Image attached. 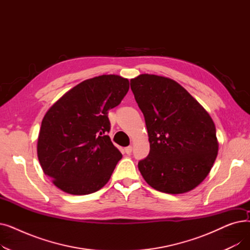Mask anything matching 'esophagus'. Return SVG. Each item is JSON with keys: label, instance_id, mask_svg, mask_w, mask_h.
I'll return each mask as SVG.
<instances>
[{"label": "esophagus", "instance_id": "obj_1", "mask_svg": "<svg viewBox=\"0 0 250 250\" xmlns=\"http://www.w3.org/2000/svg\"><path fill=\"white\" fill-rule=\"evenodd\" d=\"M125 153H126L127 155H129L130 153H132V151H133V147H132V146H128V147L125 148Z\"/></svg>", "mask_w": 250, "mask_h": 250}]
</instances>
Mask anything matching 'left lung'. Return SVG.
Here are the masks:
<instances>
[{"mask_svg": "<svg viewBox=\"0 0 250 250\" xmlns=\"http://www.w3.org/2000/svg\"><path fill=\"white\" fill-rule=\"evenodd\" d=\"M130 89L145 116L150 153L139 162L156 190L188 192L208 176L219 144L212 117L188 92L169 78L142 74Z\"/></svg>", "mask_w": 250, "mask_h": 250, "instance_id": "8db88e82", "label": "left lung"}]
</instances>
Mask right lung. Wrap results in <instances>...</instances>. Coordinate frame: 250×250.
<instances>
[{
	"label": "right lung",
	"mask_w": 250,
	"mask_h": 250,
	"mask_svg": "<svg viewBox=\"0 0 250 250\" xmlns=\"http://www.w3.org/2000/svg\"><path fill=\"white\" fill-rule=\"evenodd\" d=\"M117 75L88 79L63 94L45 113L37 156L45 175L70 194H89L108 182L122 153L109 136L108 110L127 93Z\"/></svg>",
	"instance_id": "1"
}]
</instances>
